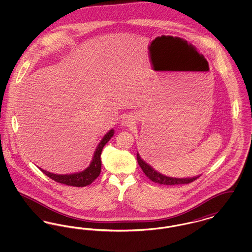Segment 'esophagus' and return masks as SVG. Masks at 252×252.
Masks as SVG:
<instances>
[{
    "label": "esophagus",
    "instance_id": "obj_1",
    "mask_svg": "<svg viewBox=\"0 0 252 252\" xmlns=\"http://www.w3.org/2000/svg\"><path fill=\"white\" fill-rule=\"evenodd\" d=\"M134 116L132 114H126L121 121V125L124 126H130L134 123Z\"/></svg>",
    "mask_w": 252,
    "mask_h": 252
}]
</instances>
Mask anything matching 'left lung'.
Here are the masks:
<instances>
[{
	"label": "left lung",
	"mask_w": 252,
	"mask_h": 252,
	"mask_svg": "<svg viewBox=\"0 0 252 252\" xmlns=\"http://www.w3.org/2000/svg\"><path fill=\"white\" fill-rule=\"evenodd\" d=\"M137 160L139 165L144 171V174L148 179L152 180L153 182H156L158 184H164V185H178V184H188L192 182L193 180H196L199 176L192 177V178H183V179H178V178H171L160 174L159 172L156 171L151 165L146 163L144 159L140 157L139 153H137Z\"/></svg>",
	"instance_id": "left-lung-1"
}]
</instances>
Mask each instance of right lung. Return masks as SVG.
I'll return each mask as SVG.
<instances>
[{
    "label": "right lung",
    "mask_w": 252,
    "mask_h": 252,
    "mask_svg": "<svg viewBox=\"0 0 252 252\" xmlns=\"http://www.w3.org/2000/svg\"><path fill=\"white\" fill-rule=\"evenodd\" d=\"M113 135H114V130L110 129L103 137V139L100 141V143L96 147L94 154L90 165L81 172L69 174V175H58V174L50 173L48 171H45L41 168H39V169L50 179H52L59 183L66 184L68 186H74V187H85L87 185H90L100 175L101 165H102L101 153H102V150H103V147L105 146V144L108 143Z\"/></svg>",
    "instance_id": "add662e5"
}]
</instances>
